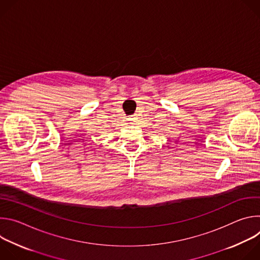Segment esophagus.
Here are the masks:
<instances>
[{
  "mask_svg": "<svg viewBox=\"0 0 260 260\" xmlns=\"http://www.w3.org/2000/svg\"><path fill=\"white\" fill-rule=\"evenodd\" d=\"M136 114H134V115H131V116H128V121H131V122H134L135 120H136Z\"/></svg>",
  "mask_w": 260,
  "mask_h": 260,
  "instance_id": "esophagus-1",
  "label": "esophagus"
}]
</instances>
